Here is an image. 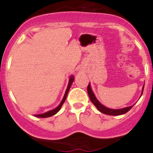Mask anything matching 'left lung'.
I'll list each match as a JSON object with an SVG mask.
<instances>
[{
  "mask_svg": "<svg viewBox=\"0 0 153 153\" xmlns=\"http://www.w3.org/2000/svg\"><path fill=\"white\" fill-rule=\"evenodd\" d=\"M143 89H144V87H143L141 96H142L143 92ZM87 92H88V94H89V99H90L91 102H92V104H93L97 108V109L99 111L102 112V113H103V114H108V115H120V114H125V113H127V111H129L131 110V109L132 108L133 106H134V105H131V106H129V107H126V108H121V109L108 108L105 107V106H104L103 105L101 104L100 102L98 101V99H96V97L95 96V95H94L93 92L92 91L90 83H89V85H88Z\"/></svg>",
  "mask_w": 153,
  "mask_h": 153,
  "instance_id": "8db88e82",
  "label": "left lung"
}]
</instances>
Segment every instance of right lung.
<instances>
[{
	"label": "right lung",
	"instance_id": "right-lung-1",
	"mask_svg": "<svg viewBox=\"0 0 153 153\" xmlns=\"http://www.w3.org/2000/svg\"><path fill=\"white\" fill-rule=\"evenodd\" d=\"M74 76H71V77H70V79H69V83H68V86H67V89H66V92H65V94H64V98H63L62 101H61V102L60 103V105L58 106H57L56 108L53 109V110L51 111H49L48 112H45V113H44V114H36V117H51V116H53L55 114H57V112L59 111L60 109H61V106H62V105L64 104V102H65L66 100V98H67V93H68V92H69L70 90V88H71V85H72L73 82H74Z\"/></svg>",
	"mask_w": 153,
	"mask_h": 153
}]
</instances>
